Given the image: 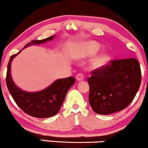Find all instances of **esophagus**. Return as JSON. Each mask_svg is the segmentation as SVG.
Masks as SVG:
<instances>
[{
	"label": "esophagus",
	"instance_id": "esophagus-1",
	"mask_svg": "<svg viewBox=\"0 0 148 148\" xmlns=\"http://www.w3.org/2000/svg\"><path fill=\"white\" fill-rule=\"evenodd\" d=\"M76 79L77 81H83V80L84 79V74H81V73H79V74H77L76 76Z\"/></svg>",
	"mask_w": 148,
	"mask_h": 148
}]
</instances>
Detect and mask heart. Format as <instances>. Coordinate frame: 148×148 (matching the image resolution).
<instances>
[{
  "mask_svg": "<svg viewBox=\"0 0 148 148\" xmlns=\"http://www.w3.org/2000/svg\"><path fill=\"white\" fill-rule=\"evenodd\" d=\"M99 49L100 45L98 42L95 41L83 42L78 45L74 56L77 59H86L94 56L99 51ZM108 59L109 55L107 53H101L92 59L90 61L91 67L94 69L102 68L107 64Z\"/></svg>",
  "mask_w": 148,
  "mask_h": 148,
  "instance_id": "heart-1",
  "label": "heart"
}]
</instances>
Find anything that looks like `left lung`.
Wrapping results in <instances>:
<instances>
[{
	"instance_id": "8db88e82",
	"label": "left lung",
	"mask_w": 148,
	"mask_h": 148,
	"mask_svg": "<svg viewBox=\"0 0 148 148\" xmlns=\"http://www.w3.org/2000/svg\"><path fill=\"white\" fill-rule=\"evenodd\" d=\"M88 78L89 103L100 115L125 109L135 97L141 82V72L135 58L110 61L109 64L93 71Z\"/></svg>"
}]
</instances>
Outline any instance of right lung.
<instances>
[{"label": "right lung", "instance_id": "right-lung-1", "mask_svg": "<svg viewBox=\"0 0 148 148\" xmlns=\"http://www.w3.org/2000/svg\"><path fill=\"white\" fill-rule=\"evenodd\" d=\"M55 36L56 35L42 40H33L27 44L23 49L31 45L51 41ZM21 51L12 56L8 64L6 83L10 95L18 107L28 115L38 118H49L56 115L60 111L67 91L75 83V79L70 76L57 79L45 89L38 92L23 90L14 84L11 75L12 62Z\"/></svg>", "mask_w": 148, "mask_h": 148}]
</instances>
